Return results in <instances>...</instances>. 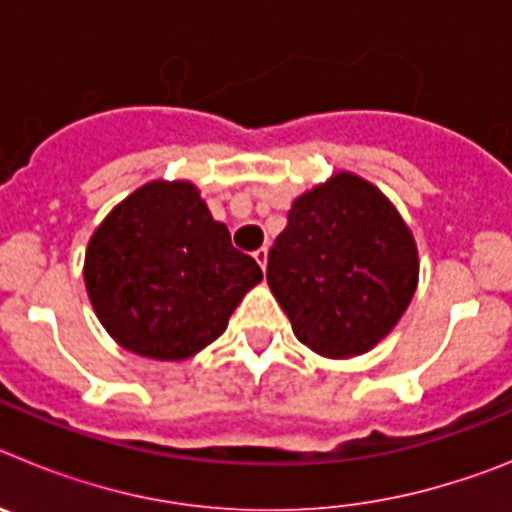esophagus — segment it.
<instances>
[{
	"label": "esophagus",
	"instance_id": "obj_1",
	"mask_svg": "<svg viewBox=\"0 0 512 512\" xmlns=\"http://www.w3.org/2000/svg\"><path fill=\"white\" fill-rule=\"evenodd\" d=\"M253 259H256V264H259L261 269H266V264H269V248L261 246L259 251H253Z\"/></svg>",
	"mask_w": 512,
	"mask_h": 512
}]
</instances>
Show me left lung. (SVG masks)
Returning <instances> with one entry per match:
<instances>
[{
    "instance_id": "obj_1",
    "label": "left lung",
    "mask_w": 512,
    "mask_h": 512,
    "mask_svg": "<svg viewBox=\"0 0 512 512\" xmlns=\"http://www.w3.org/2000/svg\"><path fill=\"white\" fill-rule=\"evenodd\" d=\"M418 246L379 187L338 171L295 197L266 282L297 341L325 359L372 351L418 289Z\"/></svg>"
}]
</instances>
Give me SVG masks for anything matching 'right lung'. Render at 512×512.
<instances>
[{"instance_id":"1","label":"right lung","mask_w":512,"mask_h":512,"mask_svg":"<svg viewBox=\"0 0 512 512\" xmlns=\"http://www.w3.org/2000/svg\"><path fill=\"white\" fill-rule=\"evenodd\" d=\"M261 279L187 179H153L117 202L84 256L99 323L125 351L156 361L200 354Z\"/></svg>"}]
</instances>
